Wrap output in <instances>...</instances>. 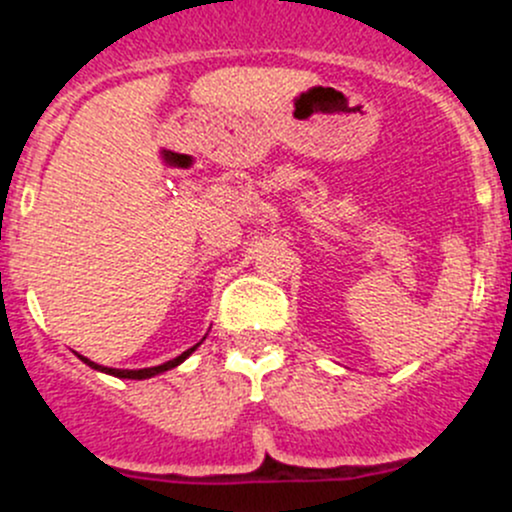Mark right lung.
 Here are the masks:
<instances>
[{
    "instance_id": "1",
    "label": "right lung",
    "mask_w": 512,
    "mask_h": 512,
    "mask_svg": "<svg viewBox=\"0 0 512 512\" xmlns=\"http://www.w3.org/2000/svg\"><path fill=\"white\" fill-rule=\"evenodd\" d=\"M203 339H200V342L195 344V347H190L188 352H183L180 356H175V359L165 361V364H160V366H148V369H111V366H101V364H96V361L86 359V356H81V354H76V356H79V359L84 361L86 366H91V369H96V371H103V374L118 376V379H138V381H141V379H151V376H158V374H163V371H170V369H175V366L183 364V361L188 359V356L193 354L195 349L200 347V344H203Z\"/></svg>"
}]
</instances>
